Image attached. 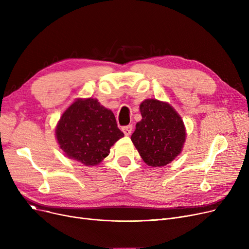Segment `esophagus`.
Instances as JSON below:
<instances>
[{"label":"esophagus","mask_w":249,"mask_h":249,"mask_svg":"<svg viewBox=\"0 0 249 249\" xmlns=\"http://www.w3.org/2000/svg\"><path fill=\"white\" fill-rule=\"evenodd\" d=\"M122 131L124 132L125 135H130L132 132V125H127L122 127Z\"/></svg>","instance_id":"1"}]
</instances>
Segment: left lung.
Listing matches in <instances>:
<instances>
[{"mask_svg":"<svg viewBox=\"0 0 249 249\" xmlns=\"http://www.w3.org/2000/svg\"><path fill=\"white\" fill-rule=\"evenodd\" d=\"M141 121L131 136L141 159L150 166H164L180 153L186 130L180 117L167 103L148 99L140 105Z\"/></svg>","mask_w":249,"mask_h":249,"instance_id":"left-lung-1","label":"left lung"}]
</instances>
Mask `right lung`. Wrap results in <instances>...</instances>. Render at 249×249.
Masks as SVG:
<instances>
[{
    "instance_id": "obj_1",
    "label": "right lung",
    "mask_w": 249,
    "mask_h": 249,
    "mask_svg": "<svg viewBox=\"0 0 249 249\" xmlns=\"http://www.w3.org/2000/svg\"><path fill=\"white\" fill-rule=\"evenodd\" d=\"M123 136L112 111L91 98L71 104L56 127L58 144L65 155L85 165L101 162Z\"/></svg>"
}]
</instances>
